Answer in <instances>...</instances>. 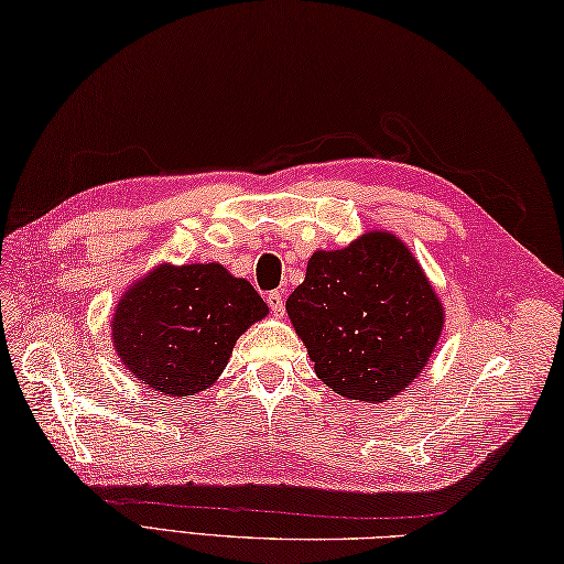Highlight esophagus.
Returning a JSON list of instances; mask_svg holds the SVG:
<instances>
[{"label": "esophagus", "instance_id": "obj_1", "mask_svg": "<svg viewBox=\"0 0 564 564\" xmlns=\"http://www.w3.org/2000/svg\"><path fill=\"white\" fill-rule=\"evenodd\" d=\"M267 303H269V307L273 310V315H275V317H283V313H285V297H283V291H273V293H269Z\"/></svg>", "mask_w": 564, "mask_h": 564}]
</instances>
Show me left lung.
<instances>
[{"label":"left lung","mask_w":564,"mask_h":564,"mask_svg":"<svg viewBox=\"0 0 564 564\" xmlns=\"http://www.w3.org/2000/svg\"><path fill=\"white\" fill-rule=\"evenodd\" d=\"M285 310L317 378L344 400L368 404L412 386L446 322L422 263L388 230L317 249Z\"/></svg>","instance_id":"left-lung-1"}]
</instances>
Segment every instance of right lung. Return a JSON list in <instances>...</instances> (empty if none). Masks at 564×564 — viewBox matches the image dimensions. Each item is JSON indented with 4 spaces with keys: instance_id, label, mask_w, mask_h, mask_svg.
Segmentation results:
<instances>
[{
    "instance_id": "obj_1",
    "label": "right lung",
    "mask_w": 564,
    "mask_h": 564,
    "mask_svg": "<svg viewBox=\"0 0 564 564\" xmlns=\"http://www.w3.org/2000/svg\"><path fill=\"white\" fill-rule=\"evenodd\" d=\"M269 315L254 285L223 263L164 261L130 283L111 317V341L130 376L166 398L208 390L237 339Z\"/></svg>"
}]
</instances>
